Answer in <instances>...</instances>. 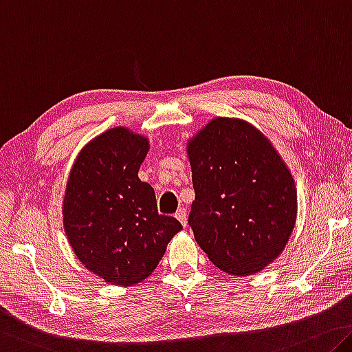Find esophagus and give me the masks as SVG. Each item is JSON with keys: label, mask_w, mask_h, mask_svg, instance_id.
Returning a JSON list of instances; mask_svg holds the SVG:
<instances>
[{"label": "esophagus", "mask_w": 352, "mask_h": 352, "mask_svg": "<svg viewBox=\"0 0 352 352\" xmlns=\"http://www.w3.org/2000/svg\"><path fill=\"white\" fill-rule=\"evenodd\" d=\"M175 217L178 221L182 222V226H186V210L185 208H178V211L175 213Z\"/></svg>", "instance_id": "esophagus-1"}]
</instances>
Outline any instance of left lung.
I'll use <instances>...</instances> for the list:
<instances>
[{
	"mask_svg": "<svg viewBox=\"0 0 352 352\" xmlns=\"http://www.w3.org/2000/svg\"><path fill=\"white\" fill-rule=\"evenodd\" d=\"M196 200L188 222L210 261L250 276L285 248L296 185L272 144L248 122L216 117L188 144Z\"/></svg>",
	"mask_w": 352,
	"mask_h": 352,
	"instance_id": "1",
	"label": "left lung"
}]
</instances>
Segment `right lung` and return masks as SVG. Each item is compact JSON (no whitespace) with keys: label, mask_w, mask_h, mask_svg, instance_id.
<instances>
[{"label":"right lung","mask_w":352,"mask_h":352,"mask_svg":"<svg viewBox=\"0 0 352 352\" xmlns=\"http://www.w3.org/2000/svg\"><path fill=\"white\" fill-rule=\"evenodd\" d=\"M148 141L111 128L81 150L63 205L64 228L89 271L113 285H133L152 274L182 224L158 214L153 188L138 177Z\"/></svg>","instance_id":"obj_1"}]
</instances>
